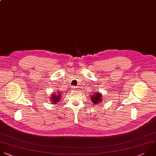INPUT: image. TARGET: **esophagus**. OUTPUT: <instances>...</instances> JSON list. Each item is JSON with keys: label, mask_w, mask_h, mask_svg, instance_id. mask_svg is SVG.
Segmentation results:
<instances>
[{"label": "esophagus", "mask_w": 156, "mask_h": 156, "mask_svg": "<svg viewBox=\"0 0 156 156\" xmlns=\"http://www.w3.org/2000/svg\"><path fill=\"white\" fill-rule=\"evenodd\" d=\"M73 90H76L77 87H73Z\"/></svg>", "instance_id": "esophagus-1"}]
</instances>
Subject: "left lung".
<instances>
[{
  "mask_svg": "<svg viewBox=\"0 0 156 156\" xmlns=\"http://www.w3.org/2000/svg\"><path fill=\"white\" fill-rule=\"evenodd\" d=\"M90 99L93 105H98L102 101V94L98 91H94L93 94L90 95Z\"/></svg>",
  "mask_w": 156,
  "mask_h": 156,
  "instance_id": "left-lung-1",
  "label": "left lung"
}]
</instances>
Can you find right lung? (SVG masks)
I'll list each match as a JSON object with an SVG mask.
<instances>
[{"mask_svg":"<svg viewBox=\"0 0 156 156\" xmlns=\"http://www.w3.org/2000/svg\"><path fill=\"white\" fill-rule=\"evenodd\" d=\"M62 95H63V93L61 92L59 93V91H58L57 92H53V93H51V95L50 97L51 98H50V102L52 103L53 105L57 104L61 99Z\"/></svg>","mask_w":156,"mask_h":156,"instance_id":"right-lung-1","label":"right lung"}]
</instances>
